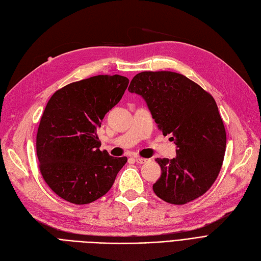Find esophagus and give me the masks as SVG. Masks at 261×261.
Listing matches in <instances>:
<instances>
[{
    "label": "esophagus",
    "instance_id": "1",
    "mask_svg": "<svg viewBox=\"0 0 261 261\" xmlns=\"http://www.w3.org/2000/svg\"><path fill=\"white\" fill-rule=\"evenodd\" d=\"M134 160H135L138 165H143V164H145V163H146V160H147V159L140 158V157H134Z\"/></svg>",
    "mask_w": 261,
    "mask_h": 261
}]
</instances>
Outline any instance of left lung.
I'll return each mask as SVG.
<instances>
[{
	"instance_id": "obj_1",
	"label": "left lung",
	"mask_w": 261,
	"mask_h": 261,
	"mask_svg": "<svg viewBox=\"0 0 261 261\" xmlns=\"http://www.w3.org/2000/svg\"><path fill=\"white\" fill-rule=\"evenodd\" d=\"M130 93L142 96L165 136L171 134L177 157L157 158L161 177L152 186L158 198L186 204L212 187L226 149V133L213 96L187 76L145 71L134 76Z\"/></svg>"
}]
</instances>
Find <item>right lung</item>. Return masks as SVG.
<instances>
[{
    "label": "right lung",
    "instance_id": "obj_1",
    "mask_svg": "<svg viewBox=\"0 0 261 261\" xmlns=\"http://www.w3.org/2000/svg\"><path fill=\"white\" fill-rule=\"evenodd\" d=\"M128 83L123 75H95L68 84L48 101L37 132V157L44 180L63 200L81 205L100 199L127 163L101 151L96 132Z\"/></svg>",
    "mask_w": 261,
    "mask_h": 261
}]
</instances>
